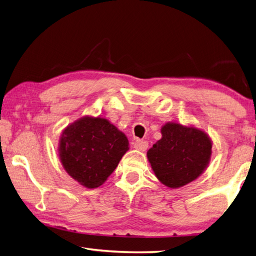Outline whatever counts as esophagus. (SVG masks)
<instances>
[{"label":"esophagus","mask_w":256,"mask_h":256,"mask_svg":"<svg viewBox=\"0 0 256 256\" xmlns=\"http://www.w3.org/2000/svg\"><path fill=\"white\" fill-rule=\"evenodd\" d=\"M148 148V140H136L134 142V148L140 150H145Z\"/></svg>","instance_id":"esophagus-1"}]
</instances>
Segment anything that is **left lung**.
I'll return each mask as SVG.
<instances>
[{
	"instance_id": "obj_1",
	"label": "left lung",
	"mask_w": 256,
	"mask_h": 256,
	"mask_svg": "<svg viewBox=\"0 0 256 256\" xmlns=\"http://www.w3.org/2000/svg\"><path fill=\"white\" fill-rule=\"evenodd\" d=\"M162 138L148 152L156 177L167 187L178 188L199 177L211 156V140L204 132L177 123L162 128Z\"/></svg>"
}]
</instances>
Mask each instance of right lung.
I'll return each mask as SVG.
<instances>
[{"mask_svg": "<svg viewBox=\"0 0 256 256\" xmlns=\"http://www.w3.org/2000/svg\"><path fill=\"white\" fill-rule=\"evenodd\" d=\"M128 150V140L102 118H82L64 128L59 156L64 170L86 188H96Z\"/></svg>", "mask_w": 256, "mask_h": 256, "instance_id": "add662e5", "label": "right lung"}]
</instances>
